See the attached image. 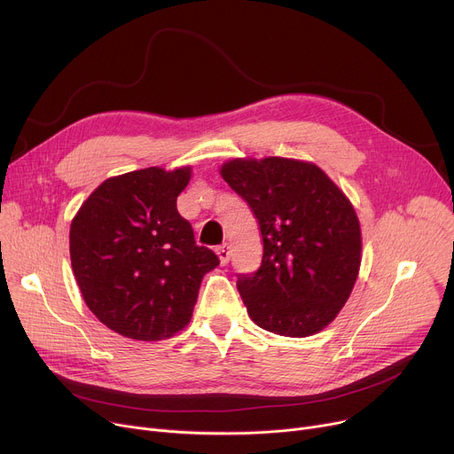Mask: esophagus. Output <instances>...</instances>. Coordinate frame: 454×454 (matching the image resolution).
Segmentation results:
<instances>
[{
	"instance_id": "obj_1",
	"label": "esophagus",
	"mask_w": 454,
	"mask_h": 454,
	"mask_svg": "<svg viewBox=\"0 0 454 454\" xmlns=\"http://www.w3.org/2000/svg\"><path fill=\"white\" fill-rule=\"evenodd\" d=\"M216 254H218V258H220V263L222 265H225V263H229V258H231V251H229V244H223V246H220L218 249H216Z\"/></svg>"
}]
</instances>
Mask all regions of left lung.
Wrapping results in <instances>:
<instances>
[{
	"mask_svg": "<svg viewBox=\"0 0 454 454\" xmlns=\"http://www.w3.org/2000/svg\"><path fill=\"white\" fill-rule=\"evenodd\" d=\"M222 177L258 220L260 270L238 291L260 328L309 337L339 315L361 268V225L352 201L315 163L234 157Z\"/></svg>",
	"mask_w": 454,
	"mask_h": 454,
	"instance_id": "8db88e82",
	"label": "left lung"
}]
</instances>
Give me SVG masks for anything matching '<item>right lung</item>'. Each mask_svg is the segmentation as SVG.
I'll return each instance as SVG.
<instances>
[{
    "label": "right lung",
    "mask_w": 454,
    "mask_h": 454,
    "mask_svg": "<svg viewBox=\"0 0 454 454\" xmlns=\"http://www.w3.org/2000/svg\"><path fill=\"white\" fill-rule=\"evenodd\" d=\"M192 167H150L102 181L69 229L74 280L86 306L119 335L161 340L186 325L218 256L194 242L177 196Z\"/></svg>",
    "instance_id": "1"
}]
</instances>
